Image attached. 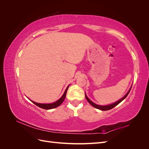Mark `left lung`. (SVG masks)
Wrapping results in <instances>:
<instances>
[{
	"label": "left lung",
	"mask_w": 149,
	"mask_h": 149,
	"mask_svg": "<svg viewBox=\"0 0 149 149\" xmlns=\"http://www.w3.org/2000/svg\"><path fill=\"white\" fill-rule=\"evenodd\" d=\"M130 89H131V88H130V89H129V91L127 92V93L125 95L123 98L120 99V100H119L118 101H117V102H114V104H112L107 105V106H100V105L96 104H94V103L93 102L89 100V99L87 97L86 95V94H85V97H86V100H87V101H88V102H89V103L90 104H91L92 106H93L94 107H95V108H96V109H100V110H101V111H107V110H110V109H112V108H114L115 106H116L117 105L119 104L120 102L123 101L124 100V99L127 96V95H128L129 92H130Z\"/></svg>",
	"instance_id": "1"
}]
</instances>
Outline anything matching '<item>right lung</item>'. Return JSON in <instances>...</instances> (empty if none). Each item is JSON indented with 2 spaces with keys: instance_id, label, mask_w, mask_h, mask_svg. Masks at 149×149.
Returning a JSON list of instances; mask_svg holds the SVG:
<instances>
[{
  "instance_id": "add662e5",
  "label": "right lung",
  "mask_w": 149,
  "mask_h": 149,
  "mask_svg": "<svg viewBox=\"0 0 149 149\" xmlns=\"http://www.w3.org/2000/svg\"><path fill=\"white\" fill-rule=\"evenodd\" d=\"M69 86H68L65 90V91L63 94V95L62 96V97L59 99L57 101H56L55 102H53L52 104H40V103H37V102H35L34 101H31L33 103H34L35 105H37V106H38L39 107H41L42 109H53V108H55L59 106L60 105H61V104L63 102L64 100L66 97V92H67V90L68 89Z\"/></svg>"
}]
</instances>
